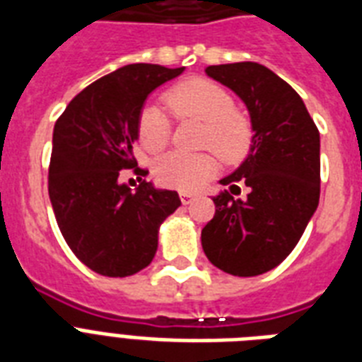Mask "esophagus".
I'll return each mask as SVG.
<instances>
[{
  "mask_svg": "<svg viewBox=\"0 0 362 362\" xmlns=\"http://www.w3.org/2000/svg\"><path fill=\"white\" fill-rule=\"evenodd\" d=\"M181 202H183L185 205H189L190 202H192V199H194V194H192V192H181Z\"/></svg>",
  "mask_w": 362,
  "mask_h": 362,
  "instance_id": "esophagus-1",
  "label": "esophagus"
}]
</instances>
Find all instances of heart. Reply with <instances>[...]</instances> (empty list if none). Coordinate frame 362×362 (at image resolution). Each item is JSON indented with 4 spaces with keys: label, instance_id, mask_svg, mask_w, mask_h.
I'll list each match as a JSON object with an SVG mask.
<instances>
[{
    "label": "heart",
    "instance_id": "b5f03b06",
    "mask_svg": "<svg viewBox=\"0 0 362 362\" xmlns=\"http://www.w3.org/2000/svg\"><path fill=\"white\" fill-rule=\"evenodd\" d=\"M166 103L179 119L204 123L202 147H209L226 163L241 160L250 149L252 125L243 112L233 108V97L211 80H189L173 88ZM140 140L149 151H160L172 136V123L163 108L147 104L138 121ZM216 158L211 153L187 155L172 151L158 158L155 175L163 185L175 189H198L215 173Z\"/></svg>",
    "mask_w": 362,
    "mask_h": 362
}]
</instances>
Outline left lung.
Masks as SVG:
<instances>
[{"label": "left lung", "instance_id": "1", "mask_svg": "<svg viewBox=\"0 0 362 362\" xmlns=\"http://www.w3.org/2000/svg\"><path fill=\"white\" fill-rule=\"evenodd\" d=\"M205 74L245 103L252 141L239 168L221 179L230 190L245 183L248 196H213L215 216L202 230V247L224 273L258 276L290 256L316 213L320 132L296 89L267 66L209 65Z\"/></svg>", "mask_w": 362, "mask_h": 362}]
</instances>
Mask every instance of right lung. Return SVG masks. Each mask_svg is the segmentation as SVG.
I'll return each instance as SVG.
<instances>
[{"label":"right lung","instance_id":"1","mask_svg":"<svg viewBox=\"0 0 362 362\" xmlns=\"http://www.w3.org/2000/svg\"><path fill=\"white\" fill-rule=\"evenodd\" d=\"M183 71L151 63L121 66L80 91L56 121L52 209L76 258L103 276L123 279L146 269L157 252L160 224L181 205L175 190L146 179L132 190L119 172L134 168L132 146L147 97Z\"/></svg>","mask_w":362,"mask_h":362}]
</instances>
